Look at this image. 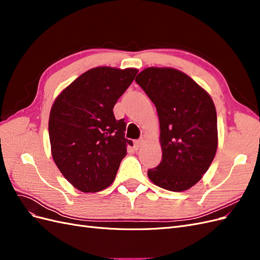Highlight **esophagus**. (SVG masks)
I'll return each instance as SVG.
<instances>
[{"mask_svg": "<svg viewBox=\"0 0 260 260\" xmlns=\"http://www.w3.org/2000/svg\"><path fill=\"white\" fill-rule=\"evenodd\" d=\"M142 144H143L142 140H136L135 142H133V147H135V149H139L141 146H142Z\"/></svg>", "mask_w": 260, "mask_h": 260, "instance_id": "1", "label": "esophagus"}]
</instances>
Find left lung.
I'll return each mask as SVG.
<instances>
[{"mask_svg":"<svg viewBox=\"0 0 260 260\" xmlns=\"http://www.w3.org/2000/svg\"><path fill=\"white\" fill-rule=\"evenodd\" d=\"M136 81L155 104L160 127L161 161L147 176L165 190H188L203 178L217 152L214 102L192 78L175 68H145Z\"/></svg>","mask_w":260,"mask_h":260,"instance_id":"8db88e82","label":"left lung"}]
</instances>
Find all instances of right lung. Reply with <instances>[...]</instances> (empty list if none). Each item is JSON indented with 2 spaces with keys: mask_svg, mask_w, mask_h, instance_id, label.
I'll use <instances>...</instances> for the list:
<instances>
[{
  "mask_svg": "<svg viewBox=\"0 0 260 260\" xmlns=\"http://www.w3.org/2000/svg\"><path fill=\"white\" fill-rule=\"evenodd\" d=\"M137 68L95 67L55 99L49 118L52 157L77 190L93 193L111 185L127 146L125 122L113 108L135 79Z\"/></svg>",
  "mask_w": 260,
  "mask_h": 260,
  "instance_id": "add662e5",
  "label": "right lung"
}]
</instances>
